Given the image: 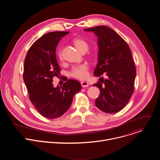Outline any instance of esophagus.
Wrapping results in <instances>:
<instances>
[{
  "label": "esophagus",
  "mask_w": 160,
  "mask_h": 160,
  "mask_svg": "<svg viewBox=\"0 0 160 160\" xmlns=\"http://www.w3.org/2000/svg\"><path fill=\"white\" fill-rule=\"evenodd\" d=\"M81 85H82V87H87L88 86L89 84H88V83L87 82L83 81V82H81Z\"/></svg>",
  "instance_id": "obj_1"
}]
</instances>
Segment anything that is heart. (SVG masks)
Masks as SVG:
<instances>
[{
	"instance_id": "1",
	"label": "heart",
	"mask_w": 160,
	"mask_h": 160,
	"mask_svg": "<svg viewBox=\"0 0 160 160\" xmlns=\"http://www.w3.org/2000/svg\"><path fill=\"white\" fill-rule=\"evenodd\" d=\"M73 43L77 49L82 52V51H87L88 49V43L82 39H75L73 41ZM58 57L59 59L62 60V57L61 51L58 52ZM88 66L85 63H82L78 65L73 66L70 72L71 77L79 80H84L88 77Z\"/></svg>"
}]
</instances>
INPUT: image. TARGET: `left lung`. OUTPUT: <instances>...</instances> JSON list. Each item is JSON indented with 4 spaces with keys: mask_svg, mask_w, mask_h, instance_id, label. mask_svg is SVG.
Wrapping results in <instances>:
<instances>
[{
    "mask_svg": "<svg viewBox=\"0 0 160 160\" xmlns=\"http://www.w3.org/2000/svg\"><path fill=\"white\" fill-rule=\"evenodd\" d=\"M98 37L99 47L98 64L94 75L106 73L104 85L93 84L100 90L96 106L107 113L122 110L129 101L134 90L136 69L127 43L111 28L97 26L85 29Z\"/></svg>",
    "mask_w": 160,
    "mask_h": 160,
    "instance_id": "8db88e82",
    "label": "left lung"
}]
</instances>
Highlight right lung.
<instances>
[{
	"label": "right lung",
	"mask_w": 160,
	"mask_h": 160,
	"mask_svg": "<svg viewBox=\"0 0 160 160\" xmlns=\"http://www.w3.org/2000/svg\"><path fill=\"white\" fill-rule=\"evenodd\" d=\"M69 32H52L42 35L29 49L24 62L23 80L29 98L43 117L49 119L61 117L70 107L81 84L70 79L54 87L53 77L61 69L56 56L60 40Z\"/></svg>",
	"instance_id": "1"
}]
</instances>
